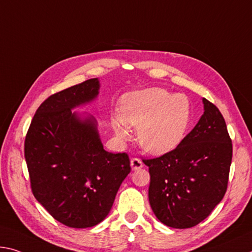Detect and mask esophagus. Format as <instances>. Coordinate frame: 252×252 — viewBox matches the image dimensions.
I'll return each mask as SVG.
<instances>
[{"label":"esophagus","instance_id":"34e87169","mask_svg":"<svg viewBox=\"0 0 252 252\" xmlns=\"http://www.w3.org/2000/svg\"><path fill=\"white\" fill-rule=\"evenodd\" d=\"M143 166V162L139 158H132L131 159V167H132L133 170L140 169Z\"/></svg>","mask_w":252,"mask_h":252}]
</instances>
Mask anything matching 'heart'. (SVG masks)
Segmentation results:
<instances>
[{
    "instance_id": "b5f03b06",
    "label": "heart",
    "mask_w": 252,
    "mask_h": 252,
    "mask_svg": "<svg viewBox=\"0 0 252 252\" xmlns=\"http://www.w3.org/2000/svg\"><path fill=\"white\" fill-rule=\"evenodd\" d=\"M190 103L185 95L161 87L135 91L121 101L120 117L112 122L119 138L129 137L128 126L137 129V140L154 155L174 150L183 141L190 122Z\"/></svg>"
}]
</instances>
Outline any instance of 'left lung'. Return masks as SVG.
Returning <instances> with one entry per match:
<instances>
[{"instance_id":"1","label":"left lung","mask_w":252,"mask_h":252,"mask_svg":"<svg viewBox=\"0 0 252 252\" xmlns=\"http://www.w3.org/2000/svg\"><path fill=\"white\" fill-rule=\"evenodd\" d=\"M204 114L174 150L142 159L149 167L148 190L157 219L175 229L193 227L224 196L232 161V140L224 118L203 98Z\"/></svg>"}]
</instances>
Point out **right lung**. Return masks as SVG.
<instances>
[{
    "mask_svg": "<svg viewBox=\"0 0 252 252\" xmlns=\"http://www.w3.org/2000/svg\"><path fill=\"white\" fill-rule=\"evenodd\" d=\"M97 78L50 95L28 130L25 157L33 196L55 220L69 227L98 224L131 171L129 156L104 150L96 122L71 109L98 94Z\"/></svg>",
    "mask_w": 252,
    "mask_h": 252,
    "instance_id": "right-lung-1",
    "label": "right lung"
}]
</instances>
